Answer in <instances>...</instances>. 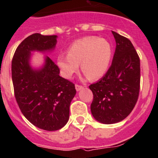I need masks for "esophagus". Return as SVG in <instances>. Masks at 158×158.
<instances>
[{"mask_svg":"<svg viewBox=\"0 0 158 158\" xmlns=\"http://www.w3.org/2000/svg\"><path fill=\"white\" fill-rule=\"evenodd\" d=\"M75 87H76V90L77 91H80L81 89H82L84 88L83 85H77V84L76 85H75Z\"/></svg>","mask_w":158,"mask_h":158,"instance_id":"esophagus-1","label":"esophagus"}]
</instances>
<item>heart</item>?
Masks as SVG:
<instances>
[{
	"label": "heart",
	"instance_id": "b5f03b06",
	"mask_svg": "<svg viewBox=\"0 0 158 158\" xmlns=\"http://www.w3.org/2000/svg\"><path fill=\"white\" fill-rule=\"evenodd\" d=\"M109 42L96 36H89L73 42L68 48V54L61 53L57 57V65L62 77L69 79L79 69L86 76L96 80L107 72L111 59Z\"/></svg>",
	"mask_w": 158,
	"mask_h": 158
}]
</instances>
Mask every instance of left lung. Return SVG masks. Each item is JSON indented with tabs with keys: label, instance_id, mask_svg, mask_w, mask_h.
I'll return each mask as SVG.
<instances>
[{
	"label": "left lung",
	"instance_id": "left-lung-1",
	"mask_svg": "<svg viewBox=\"0 0 158 158\" xmlns=\"http://www.w3.org/2000/svg\"><path fill=\"white\" fill-rule=\"evenodd\" d=\"M116 48L112 63L99 81L89 85L91 111L102 123L123 120L134 109L140 90V58L130 40L115 31Z\"/></svg>",
	"mask_w": 158,
	"mask_h": 158
}]
</instances>
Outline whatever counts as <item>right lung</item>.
Returning a JSON list of instances; mask_svg holds the SVG:
<instances>
[{"label":"right lung","instance_id":"right-lung-1","mask_svg":"<svg viewBox=\"0 0 158 158\" xmlns=\"http://www.w3.org/2000/svg\"><path fill=\"white\" fill-rule=\"evenodd\" d=\"M57 35L35 33L22 42L12 60L14 94L25 118L37 127L53 131L69 120V106L76 94L75 85L60 77L58 65L49 57L40 70H33L28 60L31 51L54 48Z\"/></svg>","mask_w":158,"mask_h":158}]
</instances>
